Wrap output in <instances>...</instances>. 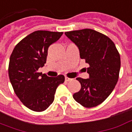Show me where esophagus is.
<instances>
[{
  "instance_id": "1",
  "label": "esophagus",
  "mask_w": 132,
  "mask_h": 132,
  "mask_svg": "<svg viewBox=\"0 0 132 132\" xmlns=\"http://www.w3.org/2000/svg\"><path fill=\"white\" fill-rule=\"evenodd\" d=\"M72 79L69 78H68V77H65V80L66 81V82H69V81H71Z\"/></svg>"
}]
</instances>
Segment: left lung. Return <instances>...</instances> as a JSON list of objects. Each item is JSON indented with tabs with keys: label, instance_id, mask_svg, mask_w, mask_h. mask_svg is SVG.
<instances>
[{
	"label": "left lung",
	"instance_id": "obj_1",
	"mask_svg": "<svg viewBox=\"0 0 132 132\" xmlns=\"http://www.w3.org/2000/svg\"><path fill=\"white\" fill-rule=\"evenodd\" d=\"M89 67V78H78L81 89L73 98L86 108L98 106L106 100L118 82L120 69V56L115 44L105 35L85 29L66 32Z\"/></svg>",
	"mask_w": 132,
	"mask_h": 132
}]
</instances>
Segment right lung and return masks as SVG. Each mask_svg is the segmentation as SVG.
I'll use <instances>...</instances> for the list:
<instances>
[{"mask_svg": "<svg viewBox=\"0 0 132 132\" xmlns=\"http://www.w3.org/2000/svg\"><path fill=\"white\" fill-rule=\"evenodd\" d=\"M62 34L63 32L35 31L16 45L10 56V82L20 101L32 111L46 110L54 101L57 87L64 82L63 75L49 77L38 71L46 63L48 47Z\"/></svg>", "mask_w": 132, "mask_h": 132, "instance_id": "add662e5", "label": "right lung"}]
</instances>
